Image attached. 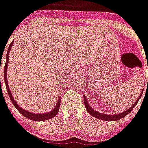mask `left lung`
Wrapping results in <instances>:
<instances>
[{
  "instance_id": "left-lung-1",
  "label": "left lung",
  "mask_w": 148,
  "mask_h": 148,
  "mask_svg": "<svg viewBox=\"0 0 148 148\" xmlns=\"http://www.w3.org/2000/svg\"><path fill=\"white\" fill-rule=\"evenodd\" d=\"M143 91L142 90V92L140 93V95L138 97V99L136 100V101L134 103L133 105L132 106V107H130L129 109L126 110V111L122 112L121 113H119V114H116V115H108V114H104V113H101V112H99L96 111V110H93L92 109V107L89 105V103H88V101H87L86 97L83 95V99H84V105L86 106V109L87 112L90 113L91 116H93V117L97 118V119H99V120H101V121H117V120H120L121 118H123L125 116H127L129 112H130L132 109H134V107L136 106V104L139 101V100L140 99V97L142 96V93H143Z\"/></svg>"
}]
</instances>
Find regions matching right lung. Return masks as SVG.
<instances>
[{"instance_id": "obj_1", "label": "right lung", "mask_w": 148, "mask_h": 148, "mask_svg": "<svg viewBox=\"0 0 148 148\" xmlns=\"http://www.w3.org/2000/svg\"><path fill=\"white\" fill-rule=\"evenodd\" d=\"M13 42H14V41H12V42H11V44L8 47L7 55H6V62H5V67H4V77H5V86H6V89H7V91H8L9 98H10L12 104H13L15 107H16V109H17L18 111L20 112L21 114L24 115L25 117H27V119H29V120H32V121H46V120H50V119H51L52 117H54V116H55L56 115L58 114V110H59V107H60V103H61V97L58 98V101L56 103V106H55V107L54 109H52L51 111L48 112H46V113H34V112H32L27 111V110H25L24 109H22L21 106H19V105H18L17 103L16 102V101L14 100V97H12V94L11 91H10V88L8 86V78H7V70H8V54H9V51H10V50H11L12 48V46L13 44Z\"/></svg>"}]
</instances>
